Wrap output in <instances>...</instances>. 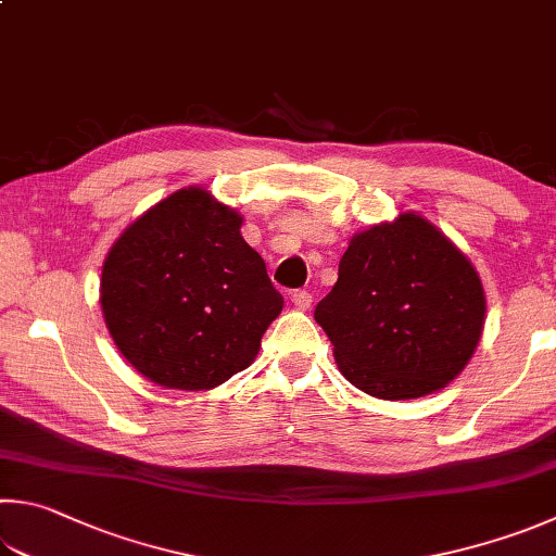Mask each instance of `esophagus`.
Wrapping results in <instances>:
<instances>
[{
  "instance_id": "1",
  "label": "esophagus",
  "mask_w": 556,
  "mask_h": 556,
  "mask_svg": "<svg viewBox=\"0 0 556 556\" xmlns=\"http://www.w3.org/2000/svg\"><path fill=\"white\" fill-rule=\"evenodd\" d=\"M311 301H313V294H311V291H306V289H296V291H291V304H294L296 308H301V311H308V308H311Z\"/></svg>"
}]
</instances>
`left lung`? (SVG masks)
<instances>
[{"label": "left lung", "mask_w": 556, "mask_h": 556, "mask_svg": "<svg viewBox=\"0 0 556 556\" xmlns=\"http://www.w3.org/2000/svg\"><path fill=\"white\" fill-rule=\"evenodd\" d=\"M481 279L450 240L416 214L352 238L318 326L350 383L399 401L459 375L483 328Z\"/></svg>", "instance_id": "8db88e82"}]
</instances>
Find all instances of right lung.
Listing matches in <instances>:
<instances>
[{"label": "right lung", "instance_id": "right-lung-1", "mask_svg": "<svg viewBox=\"0 0 556 556\" xmlns=\"http://www.w3.org/2000/svg\"><path fill=\"white\" fill-rule=\"evenodd\" d=\"M240 220L204 189H179L109 252L106 328L121 355L160 387L214 389L243 371L285 306Z\"/></svg>", "mask_w": 556, "mask_h": 556}]
</instances>
